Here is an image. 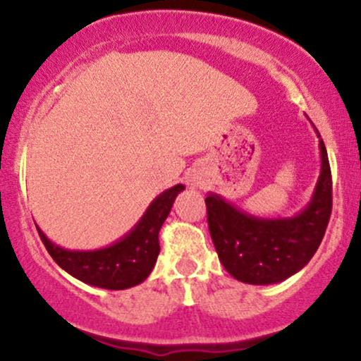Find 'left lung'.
<instances>
[{
  "mask_svg": "<svg viewBox=\"0 0 361 361\" xmlns=\"http://www.w3.org/2000/svg\"><path fill=\"white\" fill-rule=\"evenodd\" d=\"M314 130L321 137L316 127ZM319 151L321 171L312 197L292 217H256L221 195L207 193V217L215 251L235 280L250 285L280 283L300 271L317 251L333 207L331 168L322 139Z\"/></svg>",
  "mask_w": 361,
  "mask_h": 361,
  "instance_id": "1",
  "label": "left lung"
}]
</instances>
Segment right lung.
<instances>
[{
  "mask_svg": "<svg viewBox=\"0 0 361 361\" xmlns=\"http://www.w3.org/2000/svg\"><path fill=\"white\" fill-rule=\"evenodd\" d=\"M183 190V185H175L157 195L127 234L98 250H66L52 243L39 226L37 231L52 259L74 279L91 287L126 290L142 283L151 275L161 250L159 231L178 193Z\"/></svg>",
  "mask_w": 361,
  "mask_h": 361,
  "instance_id": "obj_1",
  "label": "right lung"
}]
</instances>
